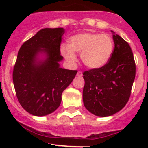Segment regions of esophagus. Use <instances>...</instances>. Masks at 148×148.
Segmentation results:
<instances>
[{"mask_svg": "<svg viewBox=\"0 0 148 148\" xmlns=\"http://www.w3.org/2000/svg\"><path fill=\"white\" fill-rule=\"evenodd\" d=\"M77 77H82V71H78V72H77Z\"/></svg>", "mask_w": 148, "mask_h": 148, "instance_id": "esophagus-1", "label": "esophagus"}]
</instances>
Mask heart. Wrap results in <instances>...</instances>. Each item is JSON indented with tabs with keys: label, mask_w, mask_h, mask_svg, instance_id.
Listing matches in <instances>:
<instances>
[{
	"label": "heart",
	"mask_w": 148,
	"mask_h": 148,
	"mask_svg": "<svg viewBox=\"0 0 148 148\" xmlns=\"http://www.w3.org/2000/svg\"><path fill=\"white\" fill-rule=\"evenodd\" d=\"M69 46L62 45V54L71 64L77 62L75 52L81 53V59L86 67L92 69H100L110 61L114 43L108 34L98 33H82L70 37Z\"/></svg>",
	"instance_id": "heart-1"
}]
</instances>
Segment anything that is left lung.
Listing matches in <instances>:
<instances>
[{
	"label": "left lung",
	"mask_w": 148,
	"mask_h": 148,
	"mask_svg": "<svg viewBox=\"0 0 148 148\" xmlns=\"http://www.w3.org/2000/svg\"><path fill=\"white\" fill-rule=\"evenodd\" d=\"M112 33L114 49L108 63L100 69L83 73V102L88 111L98 117H108L127 103L135 78V63L130 46Z\"/></svg>",
	"instance_id": "1"
}]
</instances>
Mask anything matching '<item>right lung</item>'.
<instances>
[{
  "label": "right lung",
  "instance_id": "1",
  "mask_svg": "<svg viewBox=\"0 0 148 148\" xmlns=\"http://www.w3.org/2000/svg\"><path fill=\"white\" fill-rule=\"evenodd\" d=\"M65 30L44 28L20 48L13 68V81L18 102L30 114L48 115L60 105L63 91L77 70L60 67V45Z\"/></svg>",
  "mask_w": 148,
  "mask_h": 148
}]
</instances>
